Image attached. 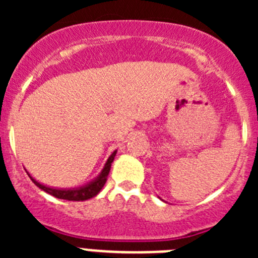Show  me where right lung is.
<instances>
[{
	"label": "right lung",
	"instance_id": "add662e5",
	"mask_svg": "<svg viewBox=\"0 0 258 258\" xmlns=\"http://www.w3.org/2000/svg\"><path fill=\"white\" fill-rule=\"evenodd\" d=\"M116 153H117V150L111 153V156L108 157V160L106 161L102 171H101L100 175H98L97 177L93 178L92 181L87 182V183L83 184V186L81 187H74V188H56V187L46 186V184L36 181V179L33 178L28 172L27 175L30 176V178L32 179V182L38 187V188H41L42 191L52 195V196L56 197V199L67 200V201H86V200L92 199V197H95L96 195L100 194L102 187L105 186L106 181H107V176L111 170V163L113 162Z\"/></svg>",
	"mask_w": 258,
	"mask_h": 258
}]
</instances>
